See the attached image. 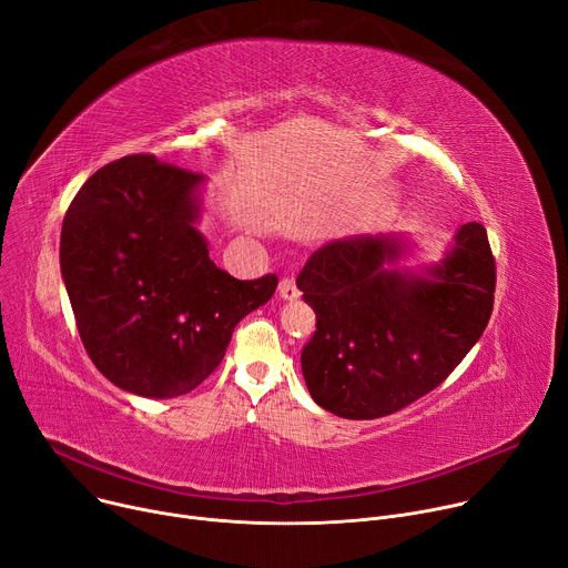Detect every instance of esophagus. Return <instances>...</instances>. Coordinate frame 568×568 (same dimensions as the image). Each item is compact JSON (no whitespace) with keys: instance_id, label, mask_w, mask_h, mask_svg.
I'll list each match as a JSON object with an SVG mask.
<instances>
[{"instance_id":"34e87169","label":"esophagus","mask_w":568,"mask_h":568,"mask_svg":"<svg viewBox=\"0 0 568 568\" xmlns=\"http://www.w3.org/2000/svg\"><path fill=\"white\" fill-rule=\"evenodd\" d=\"M278 294H281V298H285V301H296V298L301 296V292H298L294 278H283V281L278 283Z\"/></svg>"}]
</instances>
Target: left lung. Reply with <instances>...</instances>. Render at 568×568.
Wrapping results in <instances>:
<instances>
[{"label":"left lung","instance_id":"8db88e82","mask_svg":"<svg viewBox=\"0 0 568 568\" xmlns=\"http://www.w3.org/2000/svg\"><path fill=\"white\" fill-rule=\"evenodd\" d=\"M405 233L320 246L296 278L317 315L301 372L313 400L342 419H378L435 389L480 339L494 307L487 231H455L437 263L405 267Z\"/></svg>","mask_w":568,"mask_h":568}]
</instances>
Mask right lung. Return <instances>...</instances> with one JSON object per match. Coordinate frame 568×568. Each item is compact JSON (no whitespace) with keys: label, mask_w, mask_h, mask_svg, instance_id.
I'll return each mask as SVG.
<instances>
[{"label":"right lung","mask_w":568,"mask_h":568,"mask_svg":"<svg viewBox=\"0 0 568 568\" xmlns=\"http://www.w3.org/2000/svg\"><path fill=\"white\" fill-rule=\"evenodd\" d=\"M205 176L124 156L94 172L61 231V276L81 342L115 387L172 398L209 378L235 326L278 278L237 281L196 229Z\"/></svg>","instance_id":"obj_1"}]
</instances>
